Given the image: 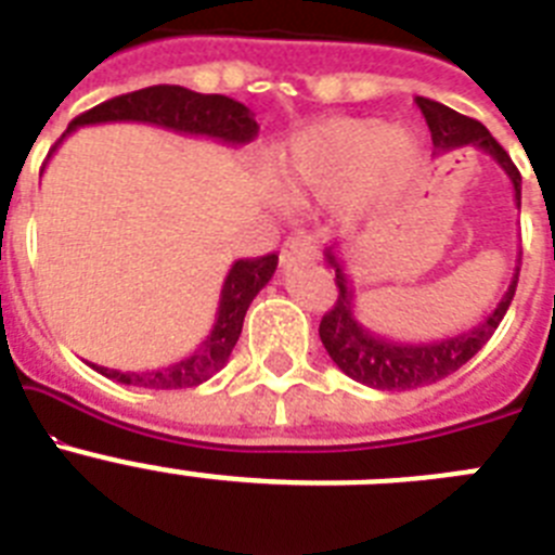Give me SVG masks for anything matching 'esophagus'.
Returning <instances> with one entry per match:
<instances>
[{
	"instance_id": "34e87169",
	"label": "esophagus",
	"mask_w": 555,
	"mask_h": 555,
	"mask_svg": "<svg viewBox=\"0 0 555 555\" xmlns=\"http://www.w3.org/2000/svg\"><path fill=\"white\" fill-rule=\"evenodd\" d=\"M317 255H320V242L311 233H292L281 249V261L288 267V263L302 261V258H317Z\"/></svg>"
}]
</instances>
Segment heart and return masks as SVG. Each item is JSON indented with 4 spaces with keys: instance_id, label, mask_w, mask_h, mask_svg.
<instances>
[{
    "instance_id": "1",
    "label": "heart",
    "mask_w": 555,
    "mask_h": 555,
    "mask_svg": "<svg viewBox=\"0 0 555 555\" xmlns=\"http://www.w3.org/2000/svg\"><path fill=\"white\" fill-rule=\"evenodd\" d=\"M420 150L403 127L377 119H331L300 132L286 152V191L292 197L336 194L364 178L375 189H395L414 171Z\"/></svg>"
}]
</instances>
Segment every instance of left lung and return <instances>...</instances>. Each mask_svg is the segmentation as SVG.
<instances>
[{
	"label": "left lung",
	"mask_w": 555,
	"mask_h": 555,
	"mask_svg": "<svg viewBox=\"0 0 555 555\" xmlns=\"http://www.w3.org/2000/svg\"><path fill=\"white\" fill-rule=\"evenodd\" d=\"M416 105L423 111L425 121H428L430 139H434L436 155H444L450 150H459V146H478V150L489 152L503 171L508 175L514 185V199H517L519 208V191H522V178H519L517 166L512 164L508 152L494 141L492 132L480 121L469 119V116H461L453 107L442 105V102L425 100V96H416ZM325 258L333 269H336V300H333L331 311L322 317L320 322V338L325 345L327 356L333 358V364L338 370L350 375L358 384L372 386V389L384 391H405L416 389V386H428L442 380V377L453 375L459 366H464L480 347L487 345L492 333L498 331V325L506 317L508 306L514 300V292H517V278L519 267L514 269L512 286L503 294V300L498 302L487 320L475 325L473 331L459 333L453 338H444V341H430V345H400V341H391V338L377 336V333L366 331L356 317V292H352V283L347 281L341 261L336 258V253L325 249Z\"/></svg>",
	"instance_id": "obj_1"
}]
</instances>
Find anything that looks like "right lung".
<instances>
[{
  "mask_svg": "<svg viewBox=\"0 0 555 555\" xmlns=\"http://www.w3.org/2000/svg\"><path fill=\"white\" fill-rule=\"evenodd\" d=\"M105 121H146V125H158L166 130L185 132V135H205V139H217L233 146L247 144L258 135L253 113L242 102L222 94H197V91H189L183 86H150L132 91V94L113 96V100L80 113L68 125L66 135L82 125H105ZM274 269H278V255L274 253L261 255V258H242L230 267L222 297H219L214 331L183 361L150 372H119L96 364L91 366L111 380H119L125 386H141V389H189V386L205 384L208 377H214L228 364L230 352L242 336L244 313H247L249 302L255 300V294L272 281Z\"/></svg>",
  "mask_w": 555,
  "mask_h": 555,
  "instance_id": "right-lung-1",
  "label": "right lung"
}]
</instances>
